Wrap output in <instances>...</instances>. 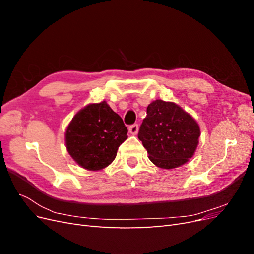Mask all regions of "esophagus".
Instances as JSON below:
<instances>
[{"label":"esophagus","mask_w":254,"mask_h":254,"mask_svg":"<svg viewBox=\"0 0 254 254\" xmlns=\"http://www.w3.org/2000/svg\"><path fill=\"white\" fill-rule=\"evenodd\" d=\"M128 129H129V132H130V133L135 135V134L137 133V131H139V125H137V124H133V125H131V126H129Z\"/></svg>","instance_id":"34e87169"}]
</instances>
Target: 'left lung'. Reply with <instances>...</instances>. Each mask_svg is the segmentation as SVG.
Returning a JSON list of instances; mask_svg holds the SVG:
<instances>
[{
	"label": "left lung",
	"instance_id": "1",
	"mask_svg": "<svg viewBox=\"0 0 254 254\" xmlns=\"http://www.w3.org/2000/svg\"><path fill=\"white\" fill-rule=\"evenodd\" d=\"M137 136L151 162L171 170L187 163L194 156L200 128L178 105L157 99L148 105Z\"/></svg>",
	"mask_w": 254,
	"mask_h": 254
}]
</instances>
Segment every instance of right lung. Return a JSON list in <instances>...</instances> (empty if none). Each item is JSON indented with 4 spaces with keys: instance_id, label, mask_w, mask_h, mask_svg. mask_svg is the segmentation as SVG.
<instances>
[{
    "instance_id": "obj_1",
    "label": "right lung",
    "mask_w": 254,
    "mask_h": 254,
    "mask_svg": "<svg viewBox=\"0 0 254 254\" xmlns=\"http://www.w3.org/2000/svg\"><path fill=\"white\" fill-rule=\"evenodd\" d=\"M127 127L105 101L84 107L68 124L66 149L79 166L101 171L117 157L120 145L127 139Z\"/></svg>"
}]
</instances>
